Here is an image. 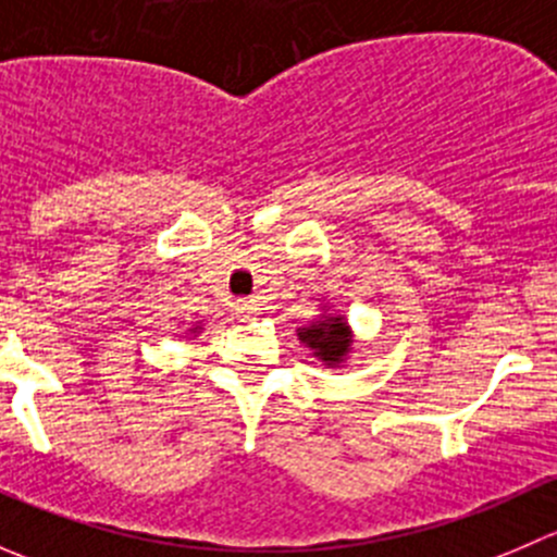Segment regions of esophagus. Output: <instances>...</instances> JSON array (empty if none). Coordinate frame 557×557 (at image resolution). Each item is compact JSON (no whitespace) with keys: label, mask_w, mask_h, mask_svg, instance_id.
Here are the masks:
<instances>
[{"label":"esophagus","mask_w":557,"mask_h":557,"mask_svg":"<svg viewBox=\"0 0 557 557\" xmlns=\"http://www.w3.org/2000/svg\"><path fill=\"white\" fill-rule=\"evenodd\" d=\"M234 314H237L239 320H252L258 314V305H256V301L237 299V301H234Z\"/></svg>","instance_id":"1"}]
</instances>
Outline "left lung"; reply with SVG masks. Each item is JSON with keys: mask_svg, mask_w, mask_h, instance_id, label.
<instances>
[{"mask_svg": "<svg viewBox=\"0 0 557 557\" xmlns=\"http://www.w3.org/2000/svg\"><path fill=\"white\" fill-rule=\"evenodd\" d=\"M299 339L312 350L314 358L325 363V367H339L345 363L347 352L352 347V331L342 314H323V318L312 320L310 325H301Z\"/></svg>", "mask_w": 557, "mask_h": 557, "instance_id": "1", "label": "left lung"}]
</instances>
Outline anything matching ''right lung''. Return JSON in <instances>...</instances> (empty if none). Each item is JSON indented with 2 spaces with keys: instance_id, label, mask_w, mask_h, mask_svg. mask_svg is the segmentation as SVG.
<instances>
[{
  "instance_id": "add662e5",
  "label": "right lung",
  "mask_w": 557,
  "mask_h": 557,
  "mask_svg": "<svg viewBox=\"0 0 557 557\" xmlns=\"http://www.w3.org/2000/svg\"><path fill=\"white\" fill-rule=\"evenodd\" d=\"M190 331H194V334H196V331H199V325H196V329H190Z\"/></svg>"
}]
</instances>
